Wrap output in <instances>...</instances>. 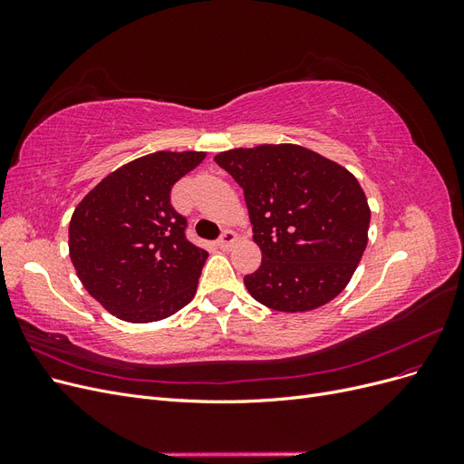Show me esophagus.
Segmentation results:
<instances>
[{"mask_svg": "<svg viewBox=\"0 0 464 464\" xmlns=\"http://www.w3.org/2000/svg\"><path fill=\"white\" fill-rule=\"evenodd\" d=\"M236 242H237V234H236L234 230H224L222 236L218 237L217 246H218L220 249H230Z\"/></svg>", "mask_w": 464, "mask_h": 464, "instance_id": "34e87169", "label": "esophagus"}]
</instances>
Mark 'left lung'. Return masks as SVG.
<instances>
[{
    "label": "left lung",
    "mask_w": 464,
    "mask_h": 464,
    "mask_svg": "<svg viewBox=\"0 0 464 464\" xmlns=\"http://www.w3.org/2000/svg\"><path fill=\"white\" fill-rule=\"evenodd\" d=\"M244 189L261 265L247 292L276 312L325 305L353 278L368 246L370 205L354 174L300 145L218 152Z\"/></svg>",
    "instance_id": "obj_1"
}]
</instances>
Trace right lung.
<instances>
[{
  "mask_svg": "<svg viewBox=\"0 0 464 464\" xmlns=\"http://www.w3.org/2000/svg\"><path fill=\"white\" fill-rule=\"evenodd\" d=\"M207 152L159 150L96 184L69 222V257L104 310L130 323L174 315L198 290L208 254L186 237L172 186Z\"/></svg>",
  "mask_w": 464,
  "mask_h": 464,
  "instance_id": "right-lung-1",
  "label": "right lung"
}]
</instances>
